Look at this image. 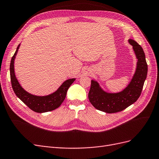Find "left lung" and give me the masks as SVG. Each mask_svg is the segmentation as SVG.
Returning <instances> with one entry per match:
<instances>
[{
  "label": "left lung",
  "instance_id": "obj_1",
  "mask_svg": "<svg viewBox=\"0 0 159 159\" xmlns=\"http://www.w3.org/2000/svg\"><path fill=\"white\" fill-rule=\"evenodd\" d=\"M137 58L135 73L127 87L119 93L104 91L97 81L91 80L88 97L95 108L108 113H117L134 104L139 97L147 78L148 65L142 48L134 40H129Z\"/></svg>",
  "mask_w": 159,
  "mask_h": 159
}]
</instances>
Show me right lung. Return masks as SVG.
Wrapping results in <instances>:
<instances>
[{"instance_id": "add662e5", "label": "right lung", "mask_w": 159, "mask_h": 159, "mask_svg": "<svg viewBox=\"0 0 159 159\" xmlns=\"http://www.w3.org/2000/svg\"><path fill=\"white\" fill-rule=\"evenodd\" d=\"M20 46V43L18 45L14 56L12 57L10 66L11 86L16 96L30 110L37 113L48 112L57 109L65 99L68 88L75 79L72 78L66 80L57 89V90L46 96H36L28 93L19 83L14 71V61Z\"/></svg>"}]
</instances>
